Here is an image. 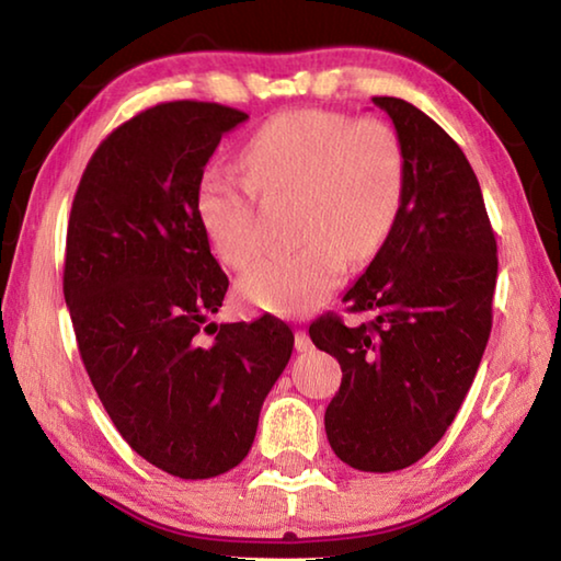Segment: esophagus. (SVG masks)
<instances>
[{
  "mask_svg": "<svg viewBox=\"0 0 561 561\" xmlns=\"http://www.w3.org/2000/svg\"><path fill=\"white\" fill-rule=\"evenodd\" d=\"M294 346H297L299 354H307V351H311V339L307 334V329H297V334H294Z\"/></svg>",
  "mask_w": 561,
  "mask_h": 561,
  "instance_id": "34e87169",
  "label": "esophagus"
}]
</instances>
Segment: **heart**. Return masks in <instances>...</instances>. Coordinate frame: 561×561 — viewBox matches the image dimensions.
<instances>
[{"label":"heart","mask_w":561,"mask_h":561,"mask_svg":"<svg viewBox=\"0 0 561 561\" xmlns=\"http://www.w3.org/2000/svg\"><path fill=\"white\" fill-rule=\"evenodd\" d=\"M240 160L244 178L205 170L195 210L220 262L244 270L262 250L257 195H299L291 227L299 247L267 254L240 279V297L272 314L319 309L344 282L348 257L371 260L401 213L403 148L378 118L284 111L252 133Z\"/></svg>","instance_id":"obj_1"}]
</instances>
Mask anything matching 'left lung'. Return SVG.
Wrapping results in <instances>:
<instances>
[{
  "mask_svg": "<svg viewBox=\"0 0 561 561\" xmlns=\"http://www.w3.org/2000/svg\"><path fill=\"white\" fill-rule=\"evenodd\" d=\"M403 148L405 193L391 234L344 294L309 327L336 356L341 386L327 408L329 445L364 472L413 465L450 428L492 329L497 242L482 190L460 146L413 103L374 96Z\"/></svg>",
  "mask_w": 561,
  "mask_h": 561,
  "instance_id": "1",
  "label": "left lung"
}]
</instances>
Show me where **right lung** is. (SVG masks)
<instances>
[{"label": "right lung", "instance_id": "right-lung-1", "mask_svg": "<svg viewBox=\"0 0 561 561\" xmlns=\"http://www.w3.org/2000/svg\"><path fill=\"white\" fill-rule=\"evenodd\" d=\"M247 118L168 101L121 123L83 170L66 232L64 297L91 383L123 440L183 480L244 460L294 346L270 314L210 321L230 279L197 220L195 187Z\"/></svg>", "mask_w": 561, "mask_h": 561}]
</instances>
